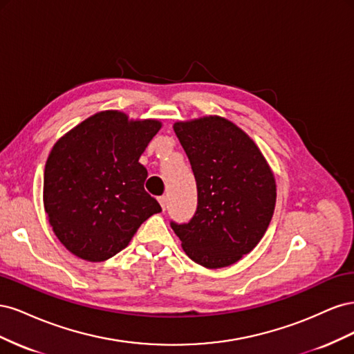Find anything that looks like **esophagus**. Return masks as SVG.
Here are the masks:
<instances>
[{"label":"esophagus","instance_id":"34e87169","mask_svg":"<svg viewBox=\"0 0 354 354\" xmlns=\"http://www.w3.org/2000/svg\"><path fill=\"white\" fill-rule=\"evenodd\" d=\"M158 201L160 203V207H162V209H165L167 208V196H159Z\"/></svg>","mask_w":354,"mask_h":354}]
</instances>
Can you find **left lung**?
Here are the masks:
<instances>
[{"label": "left lung", "mask_w": 354, "mask_h": 354, "mask_svg": "<svg viewBox=\"0 0 354 354\" xmlns=\"http://www.w3.org/2000/svg\"><path fill=\"white\" fill-rule=\"evenodd\" d=\"M190 160L198 207L189 223L171 221L185 252L207 269L239 261L261 241L273 217L276 183L260 149L221 116L176 122Z\"/></svg>", "instance_id": "left-lung-1"}]
</instances>
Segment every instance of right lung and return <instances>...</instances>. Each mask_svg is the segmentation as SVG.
Here are the masks:
<instances>
[{
	"mask_svg": "<svg viewBox=\"0 0 354 354\" xmlns=\"http://www.w3.org/2000/svg\"><path fill=\"white\" fill-rule=\"evenodd\" d=\"M160 127L156 120L130 121L122 112L104 111L53 146L44 169V208L72 254L108 260L160 211L145 190L147 169L138 162Z\"/></svg>",
	"mask_w": 354,
	"mask_h": 354,
	"instance_id": "add662e5",
	"label": "right lung"
}]
</instances>
